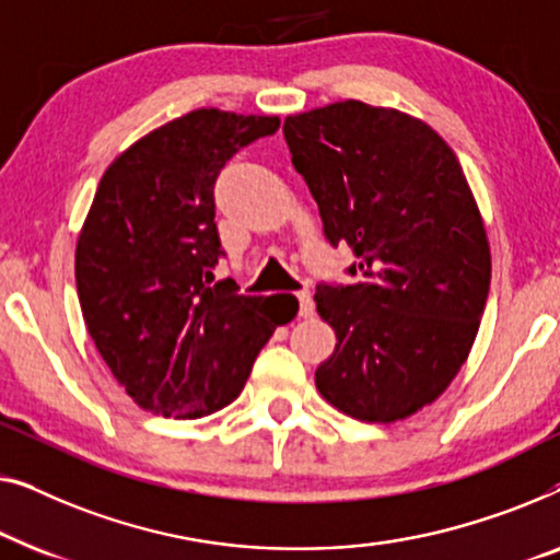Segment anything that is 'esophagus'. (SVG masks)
<instances>
[{
	"mask_svg": "<svg viewBox=\"0 0 560 560\" xmlns=\"http://www.w3.org/2000/svg\"><path fill=\"white\" fill-rule=\"evenodd\" d=\"M296 299H299V317H312L314 314V302H312V294L306 289L296 291Z\"/></svg>",
	"mask_w": 560,
	"mask_h": 560,
	"instance_id": "1",
	"label": "esophagus"
}]
</instances>
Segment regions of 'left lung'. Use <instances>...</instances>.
I'll return each instance as SVG.
<instances>
[{
	"instance_id": "8db88e82",
	"label": "left lung",
	"mask_w": 560,
	"mask_h": 560,
	"mask_svg": "<svg viewBox=\"0 0 560 560\" xmlns=\"http://www.w3.org/2000/svg\"><path fill=\"white\" fill-rule=\"evenodd\" d=\"M291 164L327 241L348 243L355 283H319L337 345L314 373L337 411L408 419L448 388L490 294V243L462 164L427 121L340 101L283 121Z\"/></svg>"
}]
</instances>
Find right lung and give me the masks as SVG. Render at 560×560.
<instances>
[{
	"label": "right lung",
	"mask_w": 560,
	"mask_h": 560,
	"mask_svg": "<svg viewBox=\"0 0 560 560\" xmlns=\"http://www.w3.org/2000/svg\"><path fill=\"white\" fill-rule=\"evenodd\" d=\"M279 116L198 108L121 152L78 235L85 327L133 404L202 419L233 404L273 329L299 304L212 283L223 256L212 187L225 162L279 129Z\"/></svg>",
	"instance_id": "add662e5"
}]
</instances>
